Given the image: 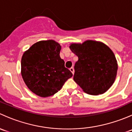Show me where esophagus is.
Wrapping results in <instances>:
<instances>
[{"mask_svg": "<svg viewBox=\"0 0 132 132\" xmlns=\"http://www.w3.org/2000/svg\"><path fill=\"white\" fill-rule=\"evenodd\" d=\"M70 71H71V72L73 74H74V68H73V67L70 68Z\"/></svg>", "mask_w": 132, "mask_h": 132, "instance_id": "esophagus-1", "label": "esophagus"}]
</instances>
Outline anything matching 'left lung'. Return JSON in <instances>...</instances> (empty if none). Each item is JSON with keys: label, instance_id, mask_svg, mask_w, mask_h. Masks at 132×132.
Listing matches in <instances>:
<instances>
[{"label": "left lung", "instance_id": "8db88e82", "mask_svg": "<svg viewBox=\"0 0 132 132\" xmlns=\"http://www.w3.org/2000/svg\"><path fill=\"white\" fill-rule=\"evenodd\" d=\"M70 48L78 58L74 66L75 82L89 94L105 93L114 84L118 68L111 49L93 40L72 43Z\"/></svg>", "mask_w": 132, "mask_h": 132}]
</instances>
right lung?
<instances>
[{
  "mask_svg": "<svg viewBox=\"0 0 132 132\" xmlns=\"http://www.w3.org/2000/svg\"><path fill=\"white\" fill-rule=\"evenodd\" d=\"M61 46L54 40L40 41L23 54L21 73L28 88L41 97L54 95L73 76L59 54Z\"/></svg>",
  "mask_w": 132,
  "mask_h": 132,
  "instance_id": "obj_1",
  "label": "right lung"
}]
</instances>
